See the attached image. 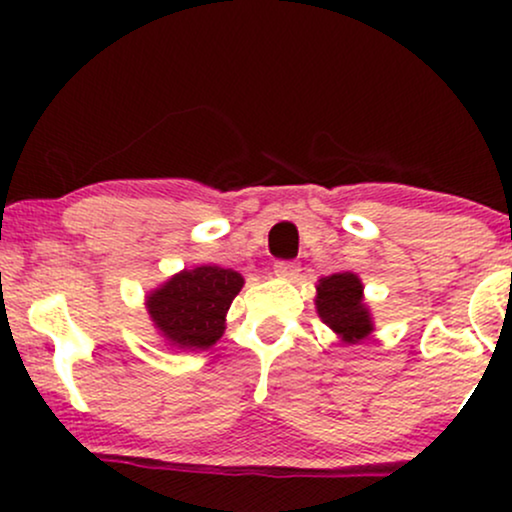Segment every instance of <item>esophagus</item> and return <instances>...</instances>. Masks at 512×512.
Returning <instances> with one entry per match:
<instances>
[{"label":"esophagus","instance_id":"esophagus-1","mask_svg":"<svg viewBox=\"0 0 512 512\" xmlns=\"http://www.w3.org/2000/svg\"><path fill=\"white\" fill-rule=\"evenodd\" d=\"M298 272H301V269H298L296 262H274V274L281 276V279H296Z\"/></svg>","mask_w":512,"mask_h":512}]
</instances>
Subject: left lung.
Returning <instances> with one entry per match:
<instances>
[{
	"mask_svg": "<svg viewBox=\"0 0 512 512\" xmlns=\"http://www.w3.org/2000/svg\"><path fill=\"white\" fill-rule=\"evenodd\" d=\"M315 305L322 320L334 332L342 334L346 342H361L373 330L370 315L363 305V286L356 274L342 272L320 279Z\"/></svg>",
	"mask_w": 512,
	"mask_h": 512,
	"instance_id": "left-lung-1",
	"label": "left lung"
}]
</instances>
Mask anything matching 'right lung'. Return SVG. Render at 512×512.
<instances>
[{
  "label": "right lung",
  "instance_id": "add662e5",
  "mask_svg": "<svg viewBox=\"0 0 512 512\" xmlns=\"http://www.w3.org/2000/svg\"><path fill=\"white\" fill-rule=\"evenodd\" d=\"M243 289V276L233 269H185L149 296V315L163 337L180 349H209L226 327V310Z\"/></svg>",
  "mask_w": 512,
  "mask_h": 512
}]
</instances>
